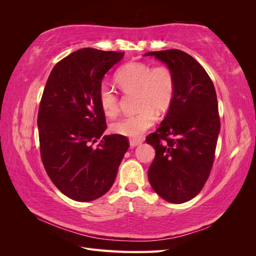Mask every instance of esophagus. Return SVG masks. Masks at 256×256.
Segmentation results:
<instances>
[{
    "instance_id": "1",
    "label": "esophagus",
    "mask_w": 256,
    "mask_h": 256,
    "mask_svg": "<svg viewBox=\"0 0 256 256\" xmlns=\"http://www.w3.org/2000/svg\"><path fill=\"white\" fill-rule=\"evenodd\" d=\"M129 143H130V147H136V146L141 145L143 143V140L142 138H131Z\"/></svg>"
}]
</instances>
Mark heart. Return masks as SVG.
I'll return each mask as SVG.
<instances>
[{"label": "heart", "instance_id": "heart-1", "mask_svg": "<svg viewBox=\"0 0 256 256\" xmlns=\"http://www.w3.org/2000/svg\"><path fill=\"white\" fill-rule=\"evenodd\" d=\"M116 82L125 92H138V106L141 110L113 122L111 129L114 134L122 136H140L154 125V111L162 113L171 104L174 94L173 74L166 66L152 67L145 63H129L116 74ZM98 100L106 116L113 118L118 114V97L108 84L100 85Z\"/></svg>", "mask_w": 256, "mask_h": 256}]
</instances>
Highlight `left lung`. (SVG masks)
<instances>
[{
  "instance_id": "obj_1",
  "label": "left lung",
  "mask_w": 256,
  "mask_h": 256,
  "mask_svg": "<svg viewBox=\"0 0 256 256\" xmlns=\"http://www.w3.org/2000/svg\"><path fill=\"white\" fill-rule=\"evenodd\" d=\"M144 56L164 63L174 78L166 118L146 138L156 150L148 180L166 202L182 204L198 194L210 174L220 132L216 90L205 69L188 53L172 49Z\"/></svg>"
}]
</instances>
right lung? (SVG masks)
Returning <instances> with one entry per match:
<instances>
[{
	"instance_id": "add662e5",
	"label": "right lung",
	"mask_w": 256,
	"mask_h": 256,
	"mask_svg": "<svg viewBox=\"0 0 256 256\" xmlns=\"http://www.w3.org/2000/svg\"><path fill=\"white\" fill-rule=\"evenodd\" d=\"M124 52L76 50L53 67L38 111L40 154L56 187L69 198L90 202L110 190L129 144L126 136H104L98 90Z\"/></svg>"
}]
</instances>
